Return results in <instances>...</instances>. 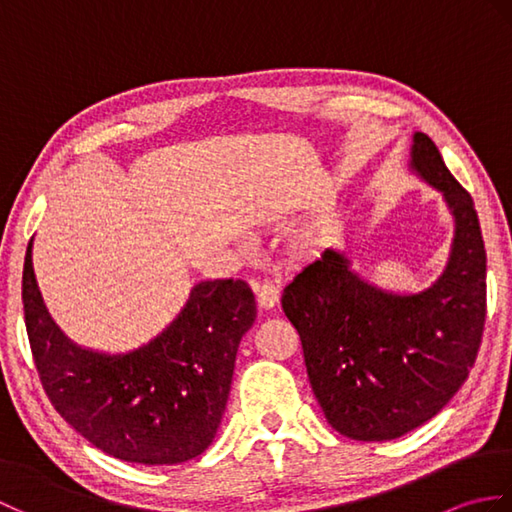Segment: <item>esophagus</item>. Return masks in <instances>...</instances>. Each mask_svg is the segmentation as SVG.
Wrapping results in <instances>:
<instances>
[{
	"instance_id": "obj_1",
	"label": "esophagus",
	"mask_w": 512,
	"mask_h": 512,
	"mask_svg": "<svg viewBox=\"0 0 512 512\" xmlns=\"http://www.w3.org/2000/svg\"><path fill=\"white\" fill-rule=\"evenodd\" d=\"M250 286H253L259 306H262V308H266V310L273 308L275 303L279 301L281 290H279L277 281H273V279H253V281H250Z\"/></svg>"
}]
</instances>
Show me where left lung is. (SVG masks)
<instances>
[{
    "label": "left lung",
    "instance_id": "1",
    "mask_svg": "<svg viewBox=\"0 0 512 512\" xmlns=\"http://www.w3.org/2000/svg\"><path fill=\"white\" fill-rule=\"evenodd\" d=\"M411 167L455 217L444 275L418 295H389L325 250L281 295L325 420L345 438L380 442L420 427L469 378L486 321V250L471 193L436 143L413 136Z\"/></svg>",
    "mask_w": 512,
    "mask_h": 512
}]
</instances>
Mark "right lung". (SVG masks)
<instances>
[{"instance_id":"right-lung-1","label":"right lung","mask_w":512,"mask_h":512,"mask_svg":"<svg viewBox=\"0 0 512 512\" xmlns=\"http://www.w3.org/2000/svg\"><path fill=\"white\" fill-rule=\"evenodd\" d=\"M21 299L43 391L96 449L125 462L180 464L213 442L239 341L257 314L246 281H202L165 332L118 356L81 350L59 332L39 295L30 244Z\"/></svg>"}]
</instances>
